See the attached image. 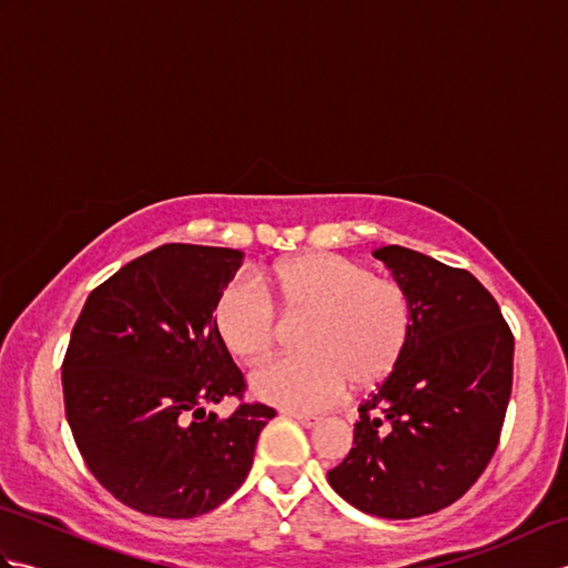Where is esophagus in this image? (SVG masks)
<instances>
[{
  "instance_id": "1",
  "label": "esophagus",
  "mask_w": 568,
  "mask_h": 568,
  "mask_svg": "<svg viewBox=\"0 0 568 568\" xmlns=\"http://www.w3.org/2000/svg\"><path fill=\"white\" fill-rule=\"evenodd\" d=\"M287 417H291V419H295V422H300V425H303V427H307V429H312V427H317V425H320V417H312V415L287 413Z\"/></svg>"
}]
</instances>
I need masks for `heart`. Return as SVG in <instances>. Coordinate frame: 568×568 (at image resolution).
Returning <instances> with one entry per match:
<instances>
[{
    "mask_svg": "<svg viewBox=\"0 0 568 568\" xmlns=\"http://www.w3.org/2000/svg\"><path fill=\"white\" fill-rule=\"evenodd\" d=\"M263 300L244 283L229 285L214 305V329L241 364L263 366L275 352L277 320L307 317L305 356L261 371L251 390L263 403L312 413L346 390H371L400 364L413 332V307L400 283L373 275L339 253L307 251L263 273Z\"/></svg>",
    "mask_w": 568,
    "mask_h": 568,
    "instance_id": "b5f03b06",
    "label": "heart"
}]
</instances>
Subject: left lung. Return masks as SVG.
Listing matches in <instances>:
<instances>
[{
	"mask_svg": "<svg viewBox=\"0 0 568 568\" xmlns=\"http://www.w3.org/2000/svg\"><path fill=\"white\" fill-rule=\"evenodd\" d=\"M373 256L413 307L400 364L358 407L354 446L327 480L361 513L409 520L456 503L496 454L515 339L484 285L405 246Z\"/></svg>",
	"mask_w": 568,
	"mask_h": 568,
	"instance_id": "1",
	"label": "left lung"
}]
</instances>
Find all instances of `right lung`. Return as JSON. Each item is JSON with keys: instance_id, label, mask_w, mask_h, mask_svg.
<instances>
[{"instance_id": "obj_1", "label": "right lung", "mask_w": 568, "mask_h": 568, "mask_svg": "<svg viewBox=\"0 0 568 568\" xmlns=\"http://www.w3.org/2000/svg\"><path fill=\"white\" fill-rule=\"evenodd\" d=\"M236 248L163 244L94 287L63 361L65 417L92 476L143 515L187 520L244 484L275 409L210 413L246 383L214 329Z\"/></svg>"}]
</instances>
